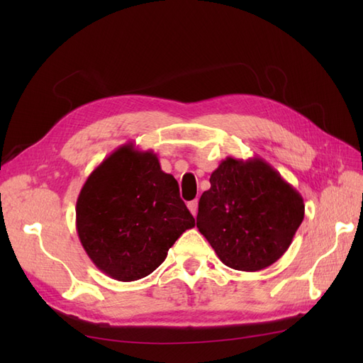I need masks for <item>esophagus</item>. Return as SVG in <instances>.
I'll return each instance as SVG.
<instances>
[{"instance_id":"34e87169","label":"esophagus","mask_w":363,"mask_h":363,"mask_svg":"<svg viewBox=\"0 0 363 363\" xmlns=\"http://www.w3.org/2000/svg\"><path fill=\"white\" fill-rule=\"evenodd\" d=\"M188 208L191 211V213L195 216L196 212H199V201H196V200L189 201V203H188Z\"/></svg>"}]
</instances>
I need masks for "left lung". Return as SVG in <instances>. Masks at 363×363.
I'll list each match as a JSON object with an SVG mask.
<instances>
[{
    "instance_id": "1",
    "label": "left lung",
    "mask_w": 363,
    "mask_h": 363,
    "mask_svg": "<svg viewBox=\"0 0 363 363\" xmlns=\"http://www.w3.org/2000/svg\"><path fill=\"white\" fill-rule=\"evenodd\" d=\"M303 218V196L269 163L227 157L201 195L196 227L224 265L255 272L286 252Z\"/></svg>"
}]
</instances>
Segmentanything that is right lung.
Listing matches in <instances>:
<instances>
[{
	"mask_svg": "<svg viewBox=\"0 0 363 363\" xmlns=\"http://www.w3.org/2000/svg\"><path fill=\"white\" fill-rule=\"evenodd\" d=\"M80 242L94 265L119 281L147 277L195 219L179 183L152 151L115 150L91 172L75 207Z\"/></svg>",
	"mask_w": 363,
	"mask_h": 363,
	"instance_id": "add662e5",
	"label": "right lung"
}]
</instances>
